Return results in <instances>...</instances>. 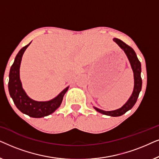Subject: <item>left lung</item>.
<instances>
[{"instance_id":"obj_1","label":"left lung","mask_w":159,"mask_h":159,"mask_svg":"<svg viewBox=\"0 0 159 159\" xmlns=\"http://www.w3.org/2000/svg\"><path fill=\"white\" fill-rule=\"evenodd\" d=\"M114 42L117 43V45L123 50L124 52L127 55L128 59L129 61L130 65H131L132 71L134 73V89L133 92L131 96L129 98V100L126 102V103L122 107H121L119 109L114 110V111H106L99 109L96 107H94L95 110L98 112L101 113L104 115H107V116H120L126 112L131 109L133 107L134 104L137 102L138 98L140 94V92L141 91V88H142V78H141V64L140 61L138 60V57L135 52L131 47L121 41V40L117 38L114 39Z\"/></svg>"}]
</instances>
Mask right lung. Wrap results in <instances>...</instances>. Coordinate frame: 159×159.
I'll list each match as a JSON object with an SVG mask.
<instances>
[{"instance_id":"add662e5","label":"right lung","mask_w":159,"mask_h":159,"mask_svg":"<svg viewBox=\"0 0 159 159\" xmlns=\"http://www.w3.org/2000/svg\"><path fill=\"white\" fill-rule=\"evenodd\" d=\"M30 43L31 42L19 51L15 58L14 64L11 67L8 91L16 108L21 112L33 118H42L51 114L59 107L69 87L61 91L56 98L48 101H36L28 97L21 85L19 77V68L23 54Z\"/></svg>"}]
</instances>
